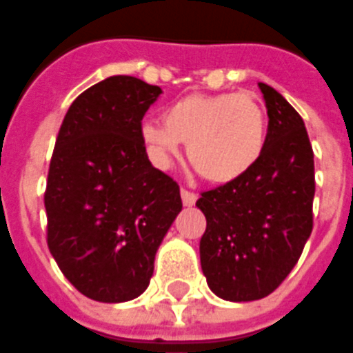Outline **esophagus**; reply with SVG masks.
Masks as SVG:
<instances>
[{
    "mask_svg": "<svg viewBox=\"0 0 353 353\" xmlns=\"http://www.w3.org/2000/svg\"><path fill=\"white\" fill-rule=\"evenodd\" d=\"M180 194H182V202H184V205H188V208L194 205V202H196V194H194L193 191L182 190L180 191Z\"/></svg>",
    "mask_w": 353,
    "mask_h": 353,
    "instance_id": "obj_1",
    "label": "esophagus"
}]
</instances>
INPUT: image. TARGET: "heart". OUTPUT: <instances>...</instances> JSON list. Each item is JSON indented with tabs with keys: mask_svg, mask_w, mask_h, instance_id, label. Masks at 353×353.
<instances>
[{
	"mask_svg": "<svg viewBox=\"0 0 353 353\" xmlns=\"http://www.w3.org/2000/svg\"><path fill=\"white\" fill-rule=\"evenodd\" d=\"M266 137V112L244 92L190 94L165 107L162 122L140 125V138L157 165H171L188 143L193 168L213 184L250 173L264 153Z\"/></svg>",
	"mask_w": 353,
	"mask_h": 353,
	"instance_id": "b5f03b06",
	"label": "heart"
}]
</instances>
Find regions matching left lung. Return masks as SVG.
<instances>
[{"instance_id": "left-lung-1", "label": "left lung", "mask_w": 353, "mask_h": 353, "mask_svg": "<svg viewBox=\"0 0 353 353\" xmlns=\"http://www.w3.org/2000/svg\"><path fill=\"white\" fill-rule=\"evenodd\" d=\"M268 109L266 148L241 179L204 191L200 264L211 292L248 303L288 277L314 228V151L304 122L281 92L259 83Z\"/></svg>"}]
</instances>
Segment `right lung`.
<instances>
[{
	"instance_id": "1",
	"label": "right lung",
	"mask_w": 353,
	"mask_h": 353,
	"mask_svg": "<svg viewBox=\"0 0 353 353\" xmlns=\"http://www.w3.org/2000/svg\"><path fill=\"white\" fill-rule=\"evenodd\" d=\"M162 89L134 76L89 87L65 114L45 190L47 244L67 281L98 303L142 295L182 211L180 188L153 168L140 125Z\"/></svg>"
}]
</instances>
